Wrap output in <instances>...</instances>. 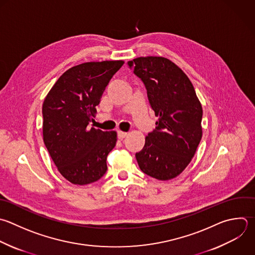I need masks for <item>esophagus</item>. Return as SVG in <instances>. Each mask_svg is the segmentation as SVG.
<instances>
[{
	"instance_id": "34e87169",
	"label": "esophagus",
	"mask_w": 255,
	"mask_h": 255,
	"mask_svg": "<svg viewBox=\"0 0 255 255\" xmlns=\"http://www.w3.org/2000/svg\"><path fill=\"white\" fill-rule=\"evenodd\" d=\"M128 136V132H125V131H118V137L120 138V139H124L125 137H127Z\"/></svg>"
}]
</instances>
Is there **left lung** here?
Listing matches in <instances>:
<instances>
[{
	"label": "left lung",
	"mask_w": 255,
	"mask_h": 255,
	"mask_svg": "<svg viewBox=\"0 0 255 255\" xmlns=\"http://www.w3.org/2000/svg\"><path fill=\"white\" fill-rule=\"evenodd\" d=\"M144 84L158 121L135 153L138 166L158 180L179 175L189 164L202 136V108L187 76L162 57H140L128 62Z\"/></svg>",
	"instance_id": "left-lung-1"
}]
</instances>
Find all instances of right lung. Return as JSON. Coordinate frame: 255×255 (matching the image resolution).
<instances>
[{
    "label": "right lung",
    "mask_w": 255,
    "mask_h": 255,
    "mask_svg": "<svg viewBox=\"0 0 255 255\" xmlns=\"http://www.w3.org/2000/svg\"><path fill=\"white\" fill-rule=\"evenodd\" d=\"M124 61L90 62L65 72L43 104V137L60 173L73 184L99 180L117 132L89 127L96 107Z\"/></svg>",
    "instance_id": "add662e5"
}]
</instances>
